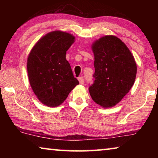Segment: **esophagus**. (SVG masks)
Segmentation results:
<instances>
[{"label":"esophagus","mask_w":158,"mask_h":158,"mask_svg":"<svg viewBox=\"0 0 158 158\" xmlns=\"http://www.w3.org/2000/svg\"><path fill=\"white\" fill-rule=\"evenodd\" d=\"M78 80H79V83L81 84H84V78L83 77H79L78 78Z\"/></svg>","instance_id":"esophagus-1"}]
</instances>
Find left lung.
Wrapping results in <instances>:
<instances>
[{"label": "left lung", "mask_w": 158, "mask_h": 158, "mask_svg": "<svg viewBox=\"0 0 158 158\" xmlns=\"http://www.w3.org/2000/svg\"><path fill=\"white\" fill-rule=\"evenodd\" d=\"M92 49L95 80L89 86L90 95L102 107H112L132 87L137 64L127 47L116 36L102 37L93 42Z\"/></svg>", "instance_id": "left-lung-1"}]
</instances>
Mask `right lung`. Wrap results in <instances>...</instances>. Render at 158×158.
Instances as JSON below:
<instances>
[{"label": "right lung", "instance_id": "obj_1", "mask_svg": "<svg viewBox=\"0 0 158 158\" xmlns=\"http://www.w3.org/2000/svg\"><path fill=\"white\" fill-rule=\"evenodd\" d=\"M74 39L66 32H50L39 40L28 55L31 86L38 100L48 106L60 105L79 84L65 56Z\"/></svg>", "mask_w": 158, "mask_h": 158}]
</instances>
